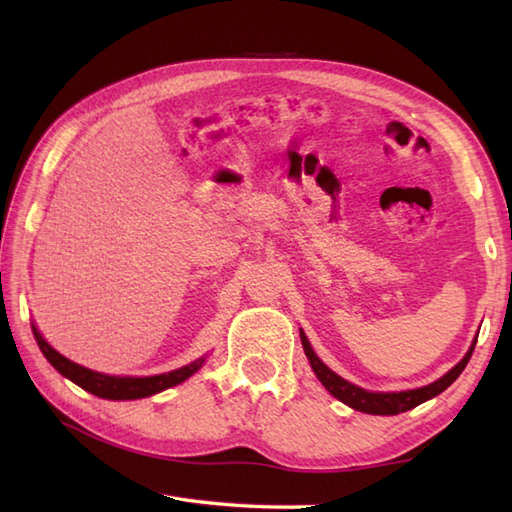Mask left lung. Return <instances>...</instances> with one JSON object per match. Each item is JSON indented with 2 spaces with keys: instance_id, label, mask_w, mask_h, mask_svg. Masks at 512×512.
Here are the masks:
<instances>
[{
  "instance_id": "8db88e82",
  "label": "left lung",
  "mask_w": 512,
  "mask_h": 512,
  "mask_svg": "<svg viewBox=\"0 0 512 512\" xmlns=\"http://www.w3.org/2000/svg\"><path fill=\"white\" fill-rule=\"evenodd\" d=\"M475 343L477 341H473L469 354H466L462 361L451 369L449 374H444L440 380H436V383H431L427 387H420V389L398 391V394H374V391H365L361 387L347 383V380H343L341 376H336L330 367H325L319 361V356L314 354V350H312L308 339H306V334L301 332L303 352H306L308 361H310V365L314 369V374H317V378L321 380L323 387L328 389L334 398H339L341 402H345V405H350L352 409L363 411V413H374V416H396V413L409 411L413 407L422 405L424 400H429L433 396L442 394V391L447 389L453 383V380L464 372L466 363L471 361V354L475 350Z\"/></svg>"
}]
</instances>
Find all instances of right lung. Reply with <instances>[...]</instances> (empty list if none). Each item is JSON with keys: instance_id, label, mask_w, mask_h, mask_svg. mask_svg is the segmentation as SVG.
<instances>
[{"instance_id": "obj_1", "label": "right lung", "mask_w": 512, "mask_h": 512, "mask_svg": "<svg viewBox=\"0 0 512 512\" xmlns=\"http://www.w3.org/2000/svg\"><path fill=\"white\" fill-rule=\"evenodd\" d=\"M32 334H35L37 345L43 352V356L48 358V363L57 369L59 374L70 378L72 383L83 387L85 391H90V394L99 396V398H110V400H134V398H145L151 394H158V391H162V389L180 385L182 380H187L191 374L198 372L204 363V358H198L195 363H191L187 367H180V369H176V372L160 374V376H147V378L107 376V374L92 372V369H85L81 365L68 361V358L61 356L57 350H52V347L43 341V336L37 332V328H32Z\"/></svg>"}]
</instances>
